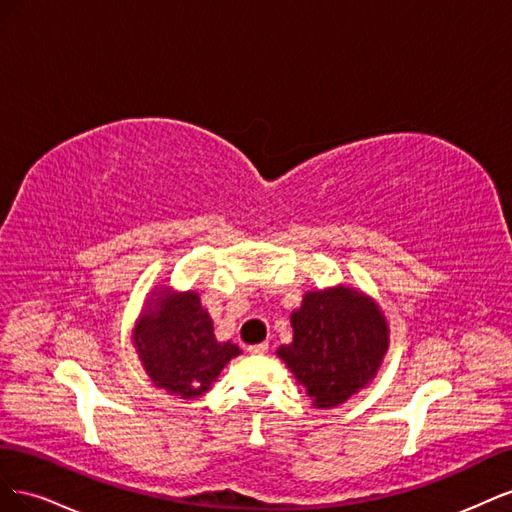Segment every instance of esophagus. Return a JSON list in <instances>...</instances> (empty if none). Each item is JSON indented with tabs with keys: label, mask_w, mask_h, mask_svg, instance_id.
Here are the masks:
<instances>
[{
	"label": "esophagus",
	"mask_w": 512,
	"mask_h": 512,
	"mask_svg": "<svg viewBox=\"0 0 512 512\" xmlns=\"http://www.w3.org/2000/svg\"><path fill=\"white\" fill-rule=\"evenodd\" d=\"M247 350H250V354H267V352H269V344H267V342L254 344V346H250Z\"/></svg>",
	"instance_id": "34e87169"
}]
</instances>
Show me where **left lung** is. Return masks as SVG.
Here are the masks:
<instances>
[{
    "label": "left lung",
    "mask_w": 512,
    "mask_h": 512,
    "mask_svg": "<svg viewBox=\"0 0 512 512\" xmlns=\"http://www.w3.org/2000/svg\"><path fill=\"white\" fill-rule=\"evenodd\" d=\"M292 342L277 356L316 408H335L376 378L389 324L374 299L350 286L312 290L292 316Z\"/></svg>",
    "instance_id": "8db88e82"
}]
</instances>
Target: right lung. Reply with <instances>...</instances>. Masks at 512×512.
<instances>
[{"label": "right lung", "mask_w": 512, "mask_h": 512, "mask_svg": "<svg viewBox=\"0 0 512 512\" xmlns=\"http://www.w3.org/2000/svg\"><path fill=\"white\" fill-rule=\"evenodd\" d=\"M134 346L151 382L170 395L196 399L218 380L239 346L218 342L213 320L198 292L153 290L132 331Z\"/></svg>", "instance_id": "1"}]
</instances>
